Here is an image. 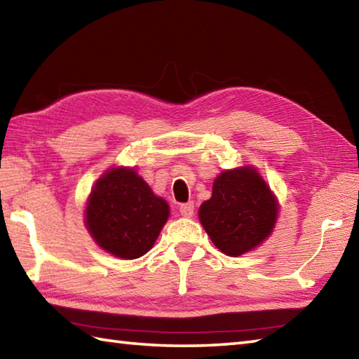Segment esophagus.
<instances>
[{"instance_id":"34e87169","label":"esophagus","mask_w":359,"mask_h":359,"mask_svg":"<svg viewBox=\"0 0 359 359\" xmlns=\"http://www.w3.org/2000/svg\"><path fill=\"white\" fill-rule=\"evenodd\" d=\"M179 212L184 217H191L194 215V203L193 202L182 203V205L179 207Z\"/></svg>"}]
</instances>
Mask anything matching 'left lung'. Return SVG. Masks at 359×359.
<instances>
[{"label":"left lung","instance_id":"left-lung-1","mask_svg":"<svg viewBox=\"0 0 359 359\" xmlns=\"http://www.w3.org/2000/svg\"><path fill=\"white\" fill-rule=\"evenodd\" d=\"M199 219L217 249L238 257L271 235L277 201L254 168H238L215 180L212 198L199 208Z\"/></svg>","mask_w":359,"mask_h":359}]
</instances>
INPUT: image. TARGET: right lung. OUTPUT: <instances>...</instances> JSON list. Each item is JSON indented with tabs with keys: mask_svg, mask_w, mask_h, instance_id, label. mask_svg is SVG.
Instances as JSON below:
<instances>
[{
	"mask_svg": "<svg viewBox=\"0 0 359 359\" xmlns=\"http://www.w3.org/2000/svg\"><path fill=\"white\" fill-rule=\"evenodd\" d=\"M170 216L166 201L129 168H111L96 182L86 210L87 229L104 250L133 259L149 250Z\"/></svg>",
	"mask_w": 359,
	"mask_h": 359,
	"instance_id": "1",
	"label": "right lung"
}]
</instances>
